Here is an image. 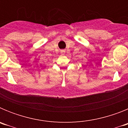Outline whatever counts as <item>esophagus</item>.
<instances>
[{
	"mask_svg": "<svg viewBox=\"0 0 128 128\" xmlns=\"http://www.w3.org/2000/svg\"><path fill=\"white\" fill-rule=\"evenodd\" d=\"M61 52H62H62H64V50H62V51H61Z\"/></svg>",
	"mask_w": 128,
	"mask_h": 128,
	"instance_id": "34e87169",
	"label": "esophagus"
}]
</instances>
